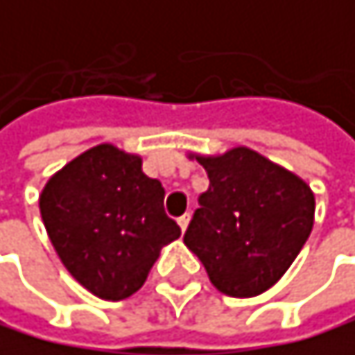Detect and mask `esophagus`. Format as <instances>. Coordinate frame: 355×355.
<instances>
[{
  "mask_svg": "<svg viewBox=\"0 0 355 355\" xmlns=\"http://www.w3.org/2000/svg\"><path fill=\"white\" fill-rule=\"evenodd\" d=\"M189 221H191V214H189V212H187V214H182L180 219H178V225L182 227V232L189 227Z\"/></svg>",
  "mask_w": 355,
  "mask_h": 355,
  "instance_id": "1",
  "label": "esophagus"
}]
</instances>
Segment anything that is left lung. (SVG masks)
<instances>
[{"label":"left lung","instance_id":"8db88e82","mask_svg":"<svg viewBox=\"0 0 355 355\" xmlns=\"http://www.w3.org/2000/svg\"><path fill=\"white\" fill-rule=\"evenodd\" d=\"M210 187L184 243L230 297H256L286 273L315 223L310 187L247 147L195 156Z\"/></svg>","mask_w":355,"mask_h":355}]
</instances>
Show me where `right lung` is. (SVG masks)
Returning a JSON list of instances; mask_svg holds the SVG:
<instances>
[{
  "label": "right lung",
  "mask_w": 355,
  "mask_h": 355,
  "mask_svg": "<svg viewBox=\"0 0 355 355\" xmlns=\"http://www.w3.org/2000/svg\"><path fill=\"white\" fill-rule=\"evenodd\" d=\"M55 254L84 288L108 302L139 291L180 225L164 212V189L141 158L112 145L84 151L40 195Z\"/></svg>",
  "instance_id": "obj_1"
}]
</instances>
